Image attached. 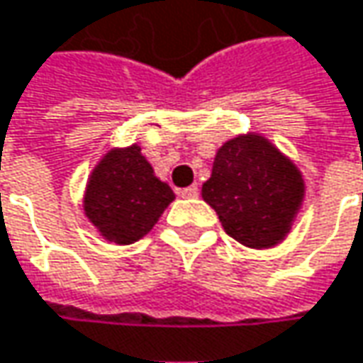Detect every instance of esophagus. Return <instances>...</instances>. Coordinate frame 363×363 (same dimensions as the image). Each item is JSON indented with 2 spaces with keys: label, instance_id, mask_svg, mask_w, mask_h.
I'll use <instances>...</instances> for the list:
<instances>
[{
  "label": "esophagus",
  "instance_id": "34e87169",
  "mask_svg": "<svg viewBox=\"0 0 363 363\" xmlns=\"http://www.w3.org/2000/svg\"><path fill=\"white\" fill-rule=\"evenodd\" d=\"M199 195V189L195 186V184H191V186H186V189H182L181 191V197L184 199H193V197H197Z\"/></svg>",
  "mask_w": 363,
  "mask_h": 363
}]
</instances>
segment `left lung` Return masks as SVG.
Returning <instances> with one entry per match:
<instances>
[{
  "label": "left lung",
  "mask_w": 363,
  "mask_h": 363,
  "mask_svg": "<svg viewBox=\"0 0 363 363\" xmlns=\"http://www.w3.org/2000/svg\"><path fill=\"white\" fill-rule=\"evenodd\" d=\"M201 195L228 237L247 247H272L301 206L303 179L279 149L249 135L220 147Z\"/></svg>",
  "instance_id": "1"
}]
</instances>
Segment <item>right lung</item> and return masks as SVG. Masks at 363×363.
Listing matches in <instances>:
<instances>
[{
	"instance_id": "add662e5",
	"label": "right lung",
	"mask_w": 363,
	"mask_h": 363,
	"mask_svg": "<svg viewBox=\"0 0 363 363\" xmlns=\"http://www.w3.org/2000/svg\"><path fill=\"white\" fill-rule=\"evenodd\" d=\"M172 199V189L153 177L141 149L133 145L110 151L95 168L84 212L106 239L128 245L147 235Z\"/></svg>"
}]
</instances>
